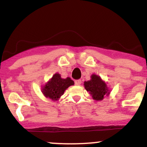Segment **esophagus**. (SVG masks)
<instances>
[{"mask_svg":"<svg viewBox=\"0 0 147 147\" xmlns=\"http://www.w3.org/2000/svg\"><path fill=\"white\" fill-rule=\"evenodd\" d=\"M75 85L79 86L81 84H82V80H81V79H77V80H75Z\"/></svg>","mask_w":147,"mask_h":147,"instance_id":"esophagus-1","label":"esophagus"}]
</instances>
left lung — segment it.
I'll list each match as a JSON object with an SVG mask.
<instances>
[{
    "label": "left lung",
    "instance_id": "1",
    "mask_svg": "<svg viewBox=\"0 0 147 147\" xmlns=\"http://www.w3.org/2000/svg\"><path fill=\"white\" fill-rule=\"evenodd\" d=\"M84 87L86 90L92 95V99L99 101L104 99V96L109 94V90L106 87V84L101 79L100 77L92 75L90 81L84 82Z\"/></svg>",
    "mask_w": 147,
    "mask_h": 147
}]
</instances>
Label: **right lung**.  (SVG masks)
<instances>
[{
  "mask_svg": "<svg viewBox=\"0 0 147 147\" xmlns=\"http://www.w3.org/2000/svg\"><path fill=\"white\" fill-rule=\"evenodd\" d=\"M74 85V82L70 77L62 79L59 74L57 73L52 77L51 80L43 88V93L46 97L57 100L63 94L70 86Z\"/></svg>",
  "mask_w": 147,
  "mask_h": 147,
  "instance_id": "1",
  "label": "right lung"
}]
</instances>
